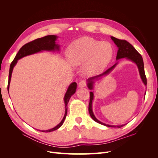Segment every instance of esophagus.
Segmentation results:
<instances>
[{
	"mask_svg": "<svg viewBox=\"0 0 158 158\" xmlns=\"http://www.w3.org/2000/svg\"><path fill=\"white\" fill-rule=\"evenodd\" d=\"M78 86H79V88H84L86 86V82H85V81H84V80L81 81V82L78 84Z\"/></svg>",
	"mask_w": 158,
	"mask_h": 158,
	"instance_id": "esophagus-1",
	"label": "esophagus"
}]
</instances>
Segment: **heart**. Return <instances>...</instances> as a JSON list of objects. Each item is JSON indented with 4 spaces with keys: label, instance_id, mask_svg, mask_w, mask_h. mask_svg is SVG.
Instances as JSON below:
<instances>
[{
    "label": "heart",
    "instance_id": "heart-1",
    "mask_svg": "<svg viewBox=\"0 0 158 158\" xmlns=\"http://www.w3.org/2000/svg\"><path fill=\"white\" fill-rule=\"evenodd\" d=\"M66 53L72 64H84V73L93 75L101 73L107 67L113 56L114 49L107 41L82 37L71 43Z\"/></svg>",
    "mask_w": 158,
    "mask_h": 158
}]
</instances>
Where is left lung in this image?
Instances as JSON below:
<instances>
[{
	"label": "left lung",
	"mask_w": 158,
	"mask_h": 158,
	"mask_svg": "<svg viewBox=\"0 0 158 158\" xmlns=\"http://www.w3.org/2000/svg\"><path fill=\"white\" fill-rule=\"evenodd\" d=\"M111 40L113 41V42L114 43V44H115L117 45V47H118L116 60H118L119 59L126 58L127 59L133 62V63H135L137 65V67L138 69V71H139V74L140 76V78L142 79V81L143 82V83H144V84L145 85H146L147 80H146V77L145 73H144V62H143L142 57L140 55V54L135 49V47H134L131 44H129V43L128 41H127L126 40H118V39H117V38H115L113 36H111ZM117 64H118V62L117 63L114 64L113 66H111V68H109L106 71H105L103 73L99 74V75H98V76H94V77L88 78L87 80L88 88L89 89H93L94 84L95 83V80H98L100 78H102L103 76L108 75L111 71H113V70L114 68H115V66L117 65ZM89 94H90V98H89V103L88 110H89V113L90 114L91 117L92 118V119L94 121L101 124V125H103L106 126V127H109L121 128L126 125V124H125V125H118V126L110 125H107V124L103 123L100 121H99L98 119L95 117L94 114L93 113V111H92V102H93V99L94 98V93L92 92H90ZM145 94H146V93H145Z\"/></svg>",
	"instance_id": "left-lung-1"
}]
</instances>
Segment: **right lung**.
Instances as JSON below:
<instances>
[{
  "label": "right lung",
  "instance_id": "add662e5",
  "mask_svg": "<svg viewBox=\"0 0 158 158\" xmlns=\"http://www.w3.org/2000/svg\"><path fill=\"white\" fill-rule=\"evenodd\" d=\"M57 38H58V37L55 35H47L44 37L38 38V39H36L31 42L27 43V44H25L24 45L21 47L20 49L19 50L18 53L16 54L15 58H14V59L12 62L10 66V70H9V75H8V91H9V87H10L13 69L16 64L18 60L26 56L35 54V53H37V52H41L43 51H59L60 50V45L59 44H56V43ZM76 88H77V84L76 82H73L69 85L67 90H66V92L64 97V102L65 104V113L63 117V118L62 119L60 123L59 124V125H57L56 127H55L54 128H52L51 129H49V130H45V131L40 130V131H42L44 132H49L57 130V129L59 128L62 126V125H63L65 120L66 114H67L68 103L72 95L76 92Z\"/></svg>",
  "mask_w": 158,
  "mask_h": 158
}]
</instances>
